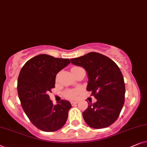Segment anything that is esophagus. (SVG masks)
<instances>
[{"label": "esophagus", "instance_id": "34e87169", "mask_svg": "<svg viewBox=\"0 0 147 147\" xmlns=\"http://www.w3.org/2000/svg\"><path fill=\"white\" fill-rule=\"evenodd\" d=\"M70 103H71L72 105H75V104H77V103H78V101H70Z\"/></svg>", "mask_w": 147, "mask_h": 147}]
</instances>
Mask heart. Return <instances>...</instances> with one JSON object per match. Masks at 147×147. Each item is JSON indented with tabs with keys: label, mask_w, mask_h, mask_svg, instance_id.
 I'll use <instances>...</instances> for the list:
<instances>
[{
	"label": "heart",
	"mask_w": 147,
	"mask_h": 147,
	"mask_svg": "<svg viewBox=\"0 0 147 147\" xmlns=\"http://www.w3.org/2000/svg\"><path fill=\"white\" fill-rule=\"evenodd\" d=\"M74 68H78V67H74ZM77 93L78 92L75 91H67L65 93V95L66 97H69V98H74V97H76Z\"/></svg>",
	"instance_id": "obj_1"
}]
</instances>
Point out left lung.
<instances>
[{
    "mask_svg": "<svg viewBox=\"0 0 147 147\" xmlns=\"http://www.w3.org/2000/svg\"><path fill=\"white\" fill-rule=\"evenodd\" d=\"M70 61L86 70L87 90L97 99L83 112L84 120L95 129L110 126L118 119L124 103L125 84L120 68L110 58L97 52H89Z\"/></svg>",
    "mask_w": 147,
    "mask_h": 147,
    "instance_id": "left-lung-1",
    "label": "left lung"
}]
</instances>
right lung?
Wrapping results in <instances>:
<instances>
[{
	"label": "right lung",
	"instance_id": "1",
	"mask_svg": "<svg viewBox=\"0 0 147 147\" xmlns=\"http://www.w3.org/2000/svg\"><path fill=\"white\" fill-rule=\"evenodd\" d=\"M68 58L40 54L24 64L17 81L21 106L31 123L41 130L54 132L63 127L72 107L61 100L54 105L48 93L55 87L56 76L70 64Z\"/></svg>",
	"mask_w": 147,
	"mask_h": 147
}]
</instances>
